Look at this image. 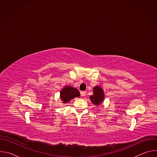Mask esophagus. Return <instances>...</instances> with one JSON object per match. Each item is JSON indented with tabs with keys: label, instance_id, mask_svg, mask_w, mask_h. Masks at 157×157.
<instances>
[{
	"label": "esophagus",
	"instance_id": "esophagus-1",
	"mask_svg": "<svg viewBox=\"0 0 157 157\" xmlns=\"http://www.w3.org/2000/svg\"><path fill=\"white\" fill-rule=\"evenodd\" d=\"M81 96H82V97H84V96H86V91H81Z\"/></svg>",
	"mask_w": 157,
	"mask_h": 157
}]
</instances>
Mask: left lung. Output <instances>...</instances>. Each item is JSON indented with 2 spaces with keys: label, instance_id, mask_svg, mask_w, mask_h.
I'll return each instance as SVG.
<instances>
[{
  "label": "left lung",
  "instance_id": "left-lung-1",
  "mask_svg": "<svg viewBox=\"0 0 157 157\" xmlns=\"http://www.w3.org/2000/svg\"><path fill=\"white\" fill-rule=\"evenodd\" d=\"M105 98L104 91L102 88L97 85L93 88V94L89 96L91 102L96 106L99 105L103 101Z\"/></svg>",
  "mask_w": 157,
  "mask_h": 157
}]
</instances>
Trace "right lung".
Here are the masks:
<instances>
[{"label":"right lung","instance_id":"obj_1","mask_svg":"<svg viewBox=\"0 0 157 157\" xmlns=\"http://www.w3.org/2000/svg\"><path fill=\"white\" fill-rule=\"evenodd\" d=\"M80 96L79 91L70 85L64 86L60 91V99L63 104H66L71 99Z\"/></svg>","mask_w":157,"mask_h":157}]
</instances>
